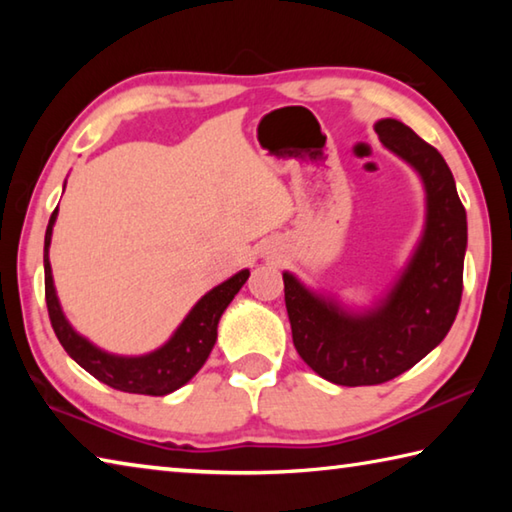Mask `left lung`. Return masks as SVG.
I'll return each instance as SVG.
<instances>
[{"label": "left lung", "mask_w": 512, "mask_h": 512, "mask_svg": "<svg viewBox=\"0 0 512 512\" xmlns=\"http://www.w3.org/2000/svg\"><path fill=\"white\" fill-rule=\"evenodd\" d=\"M386 149L418 169L427 228L402 280L375 311L345 314L284 273L293 345L307 366L339 386H375L413 368L445 339L461 307L467 216L447 162L397 119L377 121Z\"/></svg>", "instance_id": "left-lung-1"}]
</instances>
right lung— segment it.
<instances>
[{
	"mask_svg": "<svg viewBox=\"0 0 512 512\" xmlns=\"http://www.w3.org/2000/svg\"><path fill=\"white\" fill-rule=\"evenodd\" d=\"M58 207L51 214L47 235H45V300L51 327L58 336L60 345L81 368L97 377L103 384L124 393H137V395H167L176 388L185 386L203 363L210 357V352L216 343V325L219 318L230 305L232 298L237 296L239 289L244 287L248 280V271H241L228 282L219 284L210 293L196 302V307L189 311V316L183 320V325L176 329L167 345L155 350L146 357H112V354L101 352L94 348L90 341L74 332L72 327L60 311L54 280H51V266H49V244H51V228H54Z\"/></svg>",
	"mask_w": 512,
	"mask_h": 512,
	"instance_id": "1",
	"label": "right lung"
}]
</instances>
